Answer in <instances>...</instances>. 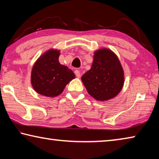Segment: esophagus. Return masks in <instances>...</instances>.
<instances>
[{"instance_id": "obj_1", "label": "esophagus", "mask_w": 159, "mask_h": 159, "mask_svg": "<svg viewBox=\"0 0 159 159\" xmlns=\"http://www.w3.org/2000/svg\"><path fill=\"white\" fill-rule=\"evenodd\" d=\"M74 73H75V75H76V76L77 78H80V71H79V70H75Z\"/></svg>"}]
</instances>
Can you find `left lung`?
Returning <instances> with one entry per match:
<instances>
[{
	"instance_id": "left-lung-1",
	"label": "left lung",
	"mask_w": 159,
	"mask_h": 159,
	"mask_svg": "<svg viewBox=\"0 0 159 159\" xmlns=\"http://www.w3.org/2000/svg\"><path fill=\"white\" fill-rule=\"evenodd\" d=\"M81 80L90 95L97 100L105 101L121 90L124 72L117 56L111 50L102 48L94 54L92 66Z\"/></svg>"
}]
</instances>
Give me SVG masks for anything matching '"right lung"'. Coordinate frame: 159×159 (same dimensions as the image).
I'll list each match as a JSON object with an SVG mask.
<instances>
[{
	"label": "right lung",
	"mask_w": 159,
	"mask_h": 159,
	"mask_svg": "<svg viewBox=\"0 0 159 159\" xmlns=\"http://www.w3.org/2000/svg\"><path fill=\"white\" fill-rule=\"evenodd\" d=\"M60 55V50H49L34 64L31 71V85L40 95L50 98L58 96L75 79L74 72L59 62Z\"/></svg>",
	"instance_id": "right-lung-1"
}]
</instances>
